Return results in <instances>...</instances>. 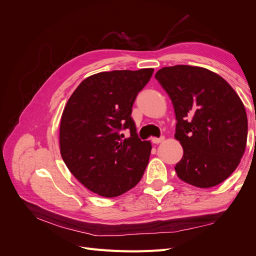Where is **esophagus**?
I'll return each instance as SVG.
<instances>
[{
    "mask_svg": "<svg viewBox=\"0 0 256 256\" xmlns=\"http://www.w3.org/2000/svg\"><path fill=\"white\" fill-rule=\"evenodd\" d=\"M164 136H160V138H152V142L154 144H159L161 142H164Z\"/></svg>",
    "mask_w": 256,
    "mask_h": 256,
    "instance_id": "esophagus-1",
    "label": "esophagus"
}]
</instances>
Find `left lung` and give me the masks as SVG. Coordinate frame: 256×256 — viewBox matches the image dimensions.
<instances>
[{"label": "left lung", "mask_w": 256, "mask_h": 256, "mask_svg": "<svg viewBox=\"0 0 256 256\" xmlns=\"http://www.w3.org/2000/svg\"><path fill=\"white\" fill-rule=\"evenodd\" d=\"M154 78L174 106L175 138L184 148L175 166L177 176L198 188L221 184L235 171L246 150L242 102L226 80L202 67H164Z\"/></svg>", "instance_id": "8db88e82"}]
</instances>
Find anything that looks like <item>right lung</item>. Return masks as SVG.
I'll return each mask as SVG.
<instances>
[{"instance_id": "obj_1", "label": "right lung", "mask_w": 256, "mask_h": 256, "mask_svg": "<svg viewBox=\"0 0 256 256\" xmlns=\"http://www.w3.org/2000/svg\"><path fill=\"white\" fill-rule=\"evenodd\" d=\"M152 68L112 70L83 80L69 98L60 120V154L85 187L104 198L127 192L141 180L152 145L138 136L131 118L136 98ZM130 130L125 139L122 130Z\"/></svg>"}]
</instances>
